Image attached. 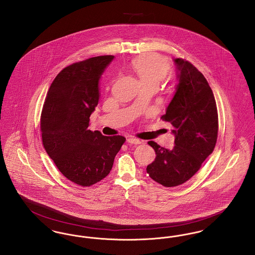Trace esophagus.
Segmentation results:
<instances>
[{
    "mask_svg": "<svg viewBox=\"0 0 255 255\" xmlns=\"http://www.w3.org/2000/svg\"><path fill=\"white\" fill-rule=\"evenodd\" d=\"M127 142L131 143V144H139V143H141V140L138 138H135L134 136H129L127 138Z\"/></svg>",
    "mask_w": 255,
    "mask_h": 255,
    "instance_id": "esophagus-1",
    "label": "esophagus"
}]
</instances>
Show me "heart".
<instances>
[{
	"label": "heart",
	"instance_id": "1",
	"mask_svg": "<svg viewBox=\"0 0 255 255\" xmlns=\"http://www.w3.org/2000/svg\"><path fill=\"white\" fill-rule=\"evenodd\" d=\"M132 68L138 77L141 85H155L166 75L167 61L155 54H144L132 61Z\"/></svg>",
	"mask_w": 255,
	"mask_h": 255
}]
</instances>
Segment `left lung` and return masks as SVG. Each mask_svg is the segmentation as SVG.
<instances>
[{
  "instance_id": "1",
  "label": "left lung",
  "mask_w": 255,
  "mask_h": 255,
  "mask_svg": "<svg viewBox=\"0 0 255 255\" xmlns=\"http://www.w3.org/2000/svg\"><path fill=\"white\" fill-rule=\"evenodd\" d=\"M176 68L175 93L162 116L173 126L174 146L166 149L148 141L156 158L147 165L150 177L165 187H175L193 177L215 148L219 121L213 91L205 77L182 59Z\"/></svg>"
}]
</instances>
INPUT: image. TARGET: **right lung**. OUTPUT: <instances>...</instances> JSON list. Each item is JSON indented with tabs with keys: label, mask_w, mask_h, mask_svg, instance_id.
Here are the masks:
<instances>
[{
	"label": "right lung",
	"mask_w": 255,
	"mask_h": 255,
	"mask_svg": "<svg viewBox=\"0 0 255 255\" xmlns=\"http://www.w3.org/2000/svg\"><path fill=\"white\" fill-rule=\"evenodd\" d=\"M114 58L94 57L62 69L50 86L41 113L47 154L63 176L83 187L105 178L126 140L88 129L100 97V78Z\"/></svg>",
	"instance_id": "right-lung-1"
}]
</instances>
